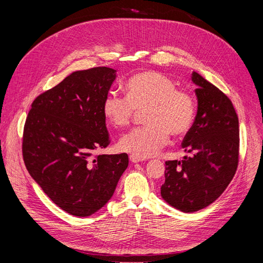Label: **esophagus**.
<instances>
[{"label":"esophagus","mask_w":263,"mask_h":263,"mask_svg":"<svg viewBox=\"0 0 263 263\" xmlns=\"http://www.w3.org/2000/svg\"><path fill=\"white\" fill-rule=\"evenodd\" d=\"M129 160H130L132 162H134V163H136V162L142 161V160H144V159L139 158V157H136V156H134V155H130V156H129Z\"/></svg>","instance_id":"obj_1"}]
</instances>
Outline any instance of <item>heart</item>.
<instances>
[{"mask_svg":"<svg viewBox=\"0 0 263 263\" xmlns=\"http://www.w3.org/2000/svg\"><path fill=\"white\" fill-rule=\"evenodd\" d=\"M126 97L108 92L103 114L116 128L128 126L136 110H145L147 125L126 134L118 142L121 150L139 158L157 155L172 137H183L192 129L196 101L189 91L178 89L172 79L155 71L134 74L126 82Z\"/></svg>","mask_w":263,"mask_h":263,"instance_id":"1","label":"heart"}]
</instances>
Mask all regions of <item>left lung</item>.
I'll return each mask as SVG.
<instances>
[{"mask_svg":"<svg viewBox=\"0 0 263 263\" xmlns=\"http://www.w3.org/2000/svg\"><path fill=\"white\" fill-rule=\"evenodd\" d=\"M198 101L194 125L182 141L192 156L165 161L163 200L184 213L200 211L224 192L239 161V122L232 101L196 72Z\"/></svg>","mask_w":263,"mask_h":263,"instance_id":"8db88e82","label":"left lung"}]
</instances>
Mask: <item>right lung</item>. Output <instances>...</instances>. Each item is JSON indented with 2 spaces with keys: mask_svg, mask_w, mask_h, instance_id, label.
<instances>
[{
  "mask_svg": "<svg viewBox=\"0 0 263 263\" xmlns=\"http://www.w3.org/2000/svg\"><path fill=\"white\" fill-rule=\"evenodd\" d=\"M116 71H76L34 100L23 133L26 168L61 210L86 217L104 206L128 166V156L95 155L109 145L103 101Z\"/></svg>",
  "mask_w": 263,
  "mask_h": 263,
  "instance_id": "obj_1",
  "label": "right lung"
}]
</instances>
